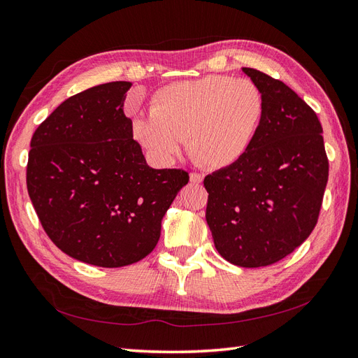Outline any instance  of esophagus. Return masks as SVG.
<instances>
[{
    "instance_id": "obj_1",
    "label": "esophagus",
    "mask_w": 358,
    "mask_h": 358,
    "mask_svg": "<svg viewBox=\"0 0 358 358\" xmlns=\"http://www.w3.org/2000/svg\"><path fill=\"white\" fill-rule=\"evenodd\" d=\"M189 182L194 183V185H199V183L203 182V175H200V173H191Z\"/></svg>"
}]
</instances>
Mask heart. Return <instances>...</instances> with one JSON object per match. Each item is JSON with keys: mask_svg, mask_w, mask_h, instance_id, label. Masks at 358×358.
<instances>
[{"mask_svg": "<svg viewBox=\"0 0 358 358\" xmlns=\"http://www.w3.org/2000/svg\"><path fill=\"white\" fill-rule=\"evenodd\" d=\"M264 113V94L255 83L208 75L159 89L152 96L150 115H138L132 132L162 162L175 157L187 138L189 155L200 166L220 170L248 152Z\"/></svg>", "mask_w": 358, "mask_h": 358, "instance_id": "obj_1", "label": "heart"}]
</instances>
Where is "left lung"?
I'll return each instance as SVG.
<instances>
[{
	"mask_svg": "<svg viewBox=\"0 0 358 358\" xmlns=\"http://www.w3.org/2000/svg\"><path fill=\"white\" fill-rule=\"evenodd\" d=\"M265 99L262 123L238 162L203 180L206 223L227 262L273 265L301 245L316 226L328 180L322 127L289 87L243 67Z\"/></svg>",
	"mask_w": 358,
	"mask_h": 358,
	"instance_id": "left-lung-1",
	"label": "left lung"
}]
</instances>
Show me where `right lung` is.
Returning <instances> with one entry per match:
<instances>
[{"label":"right lung","instance_id":"right-lung-1","mask_svg":"<svg viewBox=\"0 0 358 358\" xmlns=\"http://www.w3.org/2000/svg\"><path fill=\"white\" fill-rule=\"evenodd\" d=\"M129 81L62 102L30 143L27 188L52 243L80 262L119 268L155 248L188 173L148 166L123 113Z\"/></svg>","mask_w":358,"mask_h":358}]
</instances>
